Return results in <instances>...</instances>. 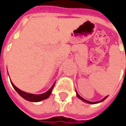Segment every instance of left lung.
I'll return each instance as SVG.
<instances>
[{
    "mask_svg": "<svg viewBox=\"0 0 126 126\" xmlns=\"http://www.w3.org/2000/svg\"><path fill=\"white\" fill-rule=\"evenodd\" d=\"M77 96H78V97H79V99H81V100H82V101H85V102L88 103H90V104H94V103H97L101 102V101H103V100H105V99H106V98H107V96H106V97H105L104 99H102V100H101V101H98V102H91V101H87V100H85V99H83V98H82L81 96H79V94L78 93H77Z\"/></svg>",
    "mask_w": 126,
    "mask_h": 126,
    "instance_id": "left-lung-1",
    "label": "left lung"
}]
</instances>
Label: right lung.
Returning <instances> with one entry per match:
<instances>
[{"instance_id":"add662e5","label":"right lung","mask_w":126,"mask_h":126,"mask_svg":"<svg viewBox=\"0 0 126 126\" xmlns=\"http://www.w3.org/2000/svg\"><path fill=\"white\" fill-rule=\"evenodd\" d=\"M12 85L13 88L16 90V92H18L23 99H26L27 101H32V102H38V101H42V100H44V99L48 98L49 95L51 94L53 88L54 86V84L52 86V88H50L47 92H46L44 94H33L27 93V92H25L23 91H22V90H20L18 88H16L12 83Z\"/></svg>"}]
</instances>
